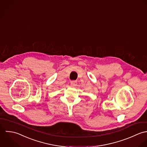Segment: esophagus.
Here are the masks:
<instances>
[{
    "label": "esophagus",
    "instance_id": "obj_1",
    "mask_svg": "<svg viewBox=\"0 0 147 147\" xmlns=\"http://www.w3.org/2000/svg\"><path fill=\"white\" fill-rule=\"evenodd\" d=\"M70 85H71L72 86H76L77 85V82L76 81H71V82H70Z\"/></svg>",
    "mask_w": 147,
    "mask_h": 147
}]
</instances>
